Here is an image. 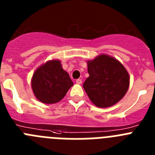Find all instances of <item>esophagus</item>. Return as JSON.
I'll return each mask as SVG.
<instances>
[{"label": "esophagus", "instance_id": "1", "mask_svg": "<svg viewBox=\"0 0 155 155\" xmlns=\"http://www.w3.org/2000/svg\"><path fill=\"white\" fill-rule=\"evenodd\" d=\"M76 83H77V84H81L82 83V81L81 80V79H77V80H76Z\"/></svg>", "mask_w": 155, "mask_h": 155}]
</instances>
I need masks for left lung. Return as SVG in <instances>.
Instances as JSON below:
<instances>
[{"instance_id":"left-lung-1","label":"left lung","mask_w":155,"mask_h":155,"mask_svg":"<svg viewBox=\"0 0 155 155\" xmlns=\"http://www.w3.org/2000/svg\"><path fill=\"white\" fill-rule=\"evenodd\" d=\"M89 77L83 84L87 96L100 108L112 106L122 99L130 84L129 74L123 64L108 55L87 61Z\"/></svg>"}]
</instances>
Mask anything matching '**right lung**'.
I'll return each instance as SVG.
<instances>
[{"label":"right lung","instance_id":"obj_1","mask_svg":"<svg viewBox=\"0 0 155 155\" xmlns=\"http://www.w3.org/2000/svg\"><path fill=\"white\" fill-rule=\"evenodd\" d=\"M73 84L69 74L63 69L59 61H48L39 67L31 79L35 96L45 104L61 101Z\"/></svg>","mask_w":155,"mask_h":155}]
</instances>
